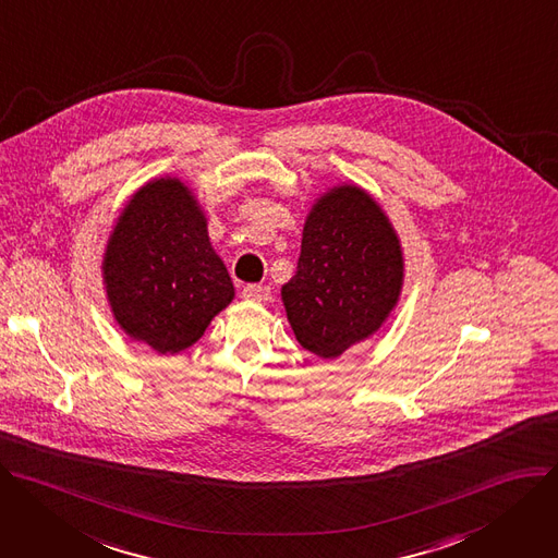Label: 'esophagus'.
<instances>
[{
	"label": "esophagus",
	"mask_w": 558,
	"mask_h": 558,
	"mask_svg": "<svg viewBox=\"0 0 558 558\" xmlns=\"http://www.w3.org/2000/svg\"><path fill=\"white\" fill-rule=\"evenodd\" d=\"M243 299H251V301H268L270 299V288L262 286V283H247L241 290Z\"/></svg>",
	"instance_id": "esophagus-1"
}]
</instances>
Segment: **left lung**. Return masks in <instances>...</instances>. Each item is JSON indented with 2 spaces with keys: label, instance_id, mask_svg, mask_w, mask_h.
Wrapping results in <instances>:
<instances>
[{
  "label": "left lung",
  "instance_id": "left-lung-1",
  "mask_svg": "<svg viewBox=\"0 0 558 558\" xmlns=\"http://www.w3.org/2000/svg\"><path fill=\"white\" fill-rule=\"evenodd\" d=\"M401 281V245L388 217L356 185H339L307 215L296 272L281 299L296 341L337 359L381 328Z\"/></svg>",
  "mask_w": 558,
  "mask_h": 558
}]
</instances>
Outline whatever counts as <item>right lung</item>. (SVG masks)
I'll list each match as a JSON object with an SVG mask.
<instances>
[{
    "mask_svg": "<svg viewBox=\"0 0 558 558\" xmlns=\"http://www.w3.org/2000/svg\"><path fill=\"white\" fill-rule=\"evenodd\" d=\"M117 324L161 354L197 343L234 288L204 213L179 179H157L123 208L104 257Z\"/></svg>",
    "mask_w": 558,
    "mask_h": 558,
    "instance_id": "obj_1",
    "label": "right lung"
}]
</instances>
